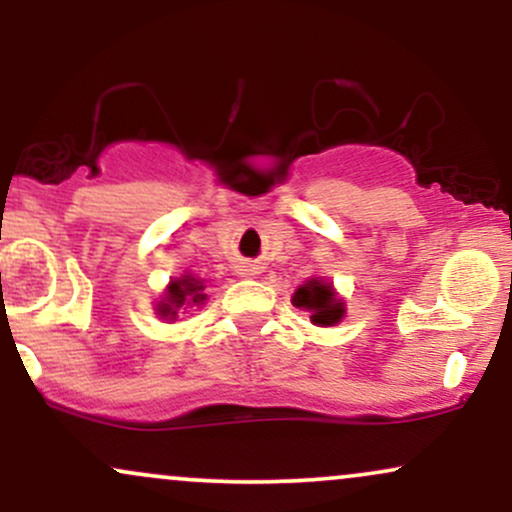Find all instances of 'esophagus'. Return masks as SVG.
<instances>
[{"label":"esophagus","mask_w":512,"mask_h":512,"mask_svg":"<svg viewBox=\"0 0 512 512\" xmlns=\"http://www.w3.org/2000/svg\"><path fill=\"white\" fill-rule=\"evenodd\" d=\"M238 274H240V276H245V279H252V276H257V274H260V267H257V264H250V262H245V264H240Z\"/></svg>","instance_id":"1"}]
</instances>
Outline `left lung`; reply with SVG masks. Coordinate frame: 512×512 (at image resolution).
I'll return each mask as SVG.
<instances>
[{
    "label": "left lung",
    "mask_w": 512,
    "mask_h": 512,
    "mask_svg": "<svg viewBox=\"0 0 512 512\" xmlns=\"http://www.w3.org/2000/svg\"><path fill=\"white\" fill-rule=\"evenodd\" d=\"M291 303L296 308L308 310L310 322L317 327H334L344 320L346 315V303L339 296L337 289L332 286V281H327L325 276H310L305 284L296 289L291 296Z\"/></svg>",
    "instance_id": "left-lung-1"
}]
</instances>
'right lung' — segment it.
<instances>
[{"label": "right lung", "instance_id": "add662e5", "mask_svg": "<svg viewBox=\"0 0 512 512\" xmlns=\"http://www.w3.org/2000/svg\"><path fill=\"white\" fill-rule=\"evenodd\" d=\"M207 301V293H204V281L197 279L195 274H182L178 279H170V284L163 291L161 301L156 303V315L161 320L173 322L178 317L180 310L187 308H199Z\"/></svg>", "mask_w": 512, "mask_h": 512}]
</instances>
